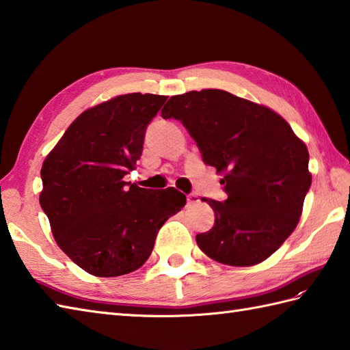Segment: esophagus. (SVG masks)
<instances>
[{
  "instance_id": "obj_1",
  "label": "esophagus",
  "mask_w": 350,
  "mask_h": 350,
  "mask_svg": "<svg viewBox=\"0 0 350 350\" xmlns=\"http://www.w3.org/2000/svg\"><path fill=\"white\" fill-rule=\"evenodd\" d=\"M187 202H188V206H192V204H197L200 202V198L197 194H189L187 197Z\"/></svg>"
}]
</instances>
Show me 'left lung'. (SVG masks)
<instances>
[{"label":"left lung","mask_w":350,"mask_h":350,"mask_svg":"<svg viewBox=\"0 0 350 350\" xmlns=\"http://www.w3.org/2000/svg\"><path fill=\"white\" fill-rule=\"evenodd\" d=\"M161 114L180 120L204 163L224 176L227 200L202 198L215 224L196 236L200 250L230 266L272 256L298 226L311 187L304 141L275 111L217 88L173 96Z\"/></svg>","instance_id":"left-lung-1"}]
</instances>
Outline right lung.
I'll return each instance as SVG.
<instances>
[{
	"mask_svg": "<svg viewBox=\"0 0 350 350\" xmlns=\"http://www.w3.org/2000/svg\"><path fill=\"white\" fill-rule=\"evenodd\" d=\"M165 100L129 93L88 108L43 161L40 206L52 234L73 263L96 277L143 266L163 222L187 204L174 188L153 191L123 180Z\"/></svg>",
	"mask_w": 350,
	"mask_h": 350,
	"instance_id": "1",
	"label": "right lung"
}]
</instances>
